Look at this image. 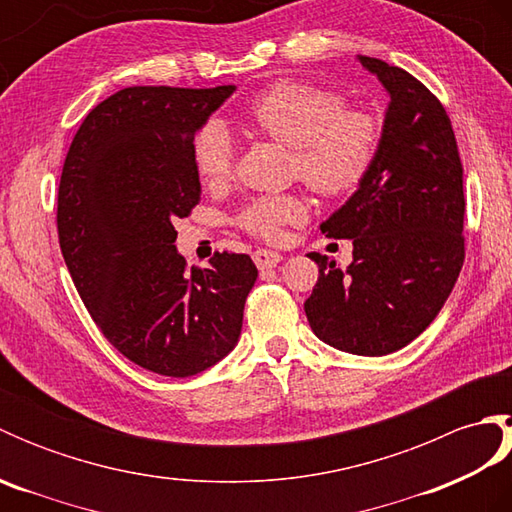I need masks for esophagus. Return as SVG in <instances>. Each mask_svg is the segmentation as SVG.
<instances>
[{"instance_id": "obj_1", "label": "esophagus", "mask_w": 512, "mask_h": 512, "mask_svg": "<svg viewBox=\"0 0 512 512\" xmlns=\"http://www.w3.org/2000/svg\"><path fill=\"white\" fill-rule=\"evenodd\" d=\"M253 259L259 270H268V268H275L281 262V255L277 250H268V248H259L253 253Z\"/></svg>"}]
</instances>
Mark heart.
<instances>
[{
    "mask_svg": "<svg viewBox=\"0 0 512 512\" xmlns=\"http://www.w3.org/2000/svg\"><path fill=\"white\" fill-rule=\"evenodd\" d=\"M242 123L292 147V167L312 191L328 198L361 187L372 171L380 145V129L372 116L345 110L339 92L303 81H279L257 94L242 112ZM191 154L204 182H222L233 169V138L220 123H206L193 136ZM306 217L299 195L281 193L250 200L239 224L246 231L275 237L284 224Z\"/></svg>",
    "mask_w": 512,
    "mask_h": 512,
    "instance_id": "1",
    "label": "heart"
}]
</instances>
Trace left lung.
<instances>
[{
	"mask_svg": "<svg viewBox=\"0 0 512 512\" xmlns=\"http://www.w3.org/2000/svg\"><path fill=\"white\" fill-rule=\"evenodd\" d=\"M389 103L372 171L321 224L352 239L345 270L328 257L303 303L312 332L336 350L385 356L438 317L464 264V189L458 143L442 103L396 65L358 54Z\"/></svg>",
	"mask_w": 512,
	"mask_h": 512,
	"instance_id": "obj_1",
	"label": "left lung"
}]
</instances>
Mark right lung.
Here are the masks:
<instances>
[{
  "label": "right lung",
  "instance_id": "add662e5",
  "mask_svg": "<svg viewBox=\"0 0 512 512\" xmlns=\"http://www.w3.org/2000/svg\"><path fill=\"white\" fill-rule=\"evenodd\" d=\"M233 92L125 88L85 116L63 162L57 228L74 286L105 339L160 376L222 361L257 279L253 259L226 250L189 270L173 226L200 202L193 136Z\"/></svg>",
  "mask_w": 512,
  "mask_h": 512
}]
</instances>
